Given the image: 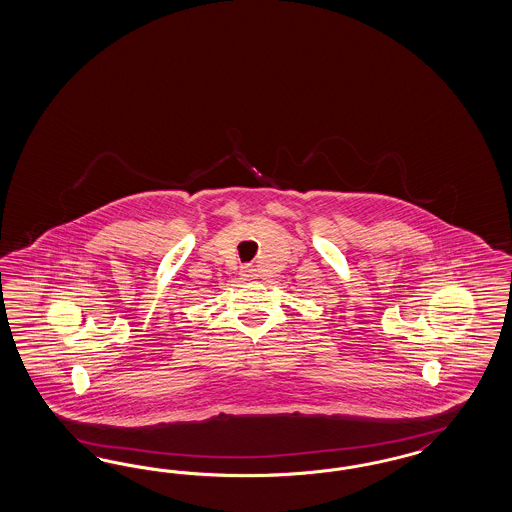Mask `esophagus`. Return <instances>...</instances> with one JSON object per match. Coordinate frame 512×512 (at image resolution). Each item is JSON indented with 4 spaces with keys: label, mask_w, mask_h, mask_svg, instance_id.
Instances as JSON below:
<instances>
[{
    "label": "esophagus",
    "mask_w": 512,
    "mask_h": 512,
    "mask_svg": "<svg viewBox=\"0 0 512 512\" xmlns=\"http://www.w3.org/2000/svg\"><path fill=\"white\" fill-rule=\"evenodd\" d=\"M239 275H241V279H243V281H252V279H256V277H258V273H256V269H254L252 265H243Z\"/></svg>",
    "instance_id": "obj_1"
}]
</instances>
